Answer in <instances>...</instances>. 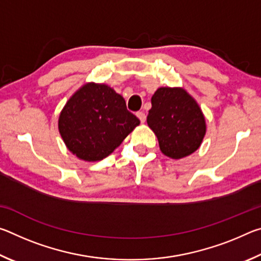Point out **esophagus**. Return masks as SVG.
<instances>
[{
	"label": "esophagus",
	"mask_w": 261,
	"mask_h": 261,
	"mask_svg": "<svg viewBox=\"0 0 261 261\" xmlns=\"http://www.w3.org/2000/svg\"><path fill=\"white\" fill-rule=\"evenodd\" d=\"M136 115H137V117L139 118L141 123H144L145 121H146V115H145L144 112H138Z\"/></svg>",
	"instance_id": "obj_1"
}]
</instances>
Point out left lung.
Returning <instances> with one entry per match:
<instances>
[{
  "label": "left lung",
  "instance_id": "obj_1",
  "mask_svg": "<svg viewBox=\"0 0 261 261\" xmlns=\"http://www.w3.org/2000/svg\"><path fill=\"white\" fill-rule=\"evenodd\" d=\"M147 124L165 155L182 159L199 148L206 123L199 105L180 87H160L152 96Z\"/></svg>",
  "mask_w": 261,
  "mask_h": 261
}]
</instances>
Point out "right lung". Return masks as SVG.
Returning a JSON list of instances; mask_svg holds the SVG:
<instances>
[{
    "label": "right lung",
    "mask_w": 261,
    "mask_h": 261,
    "mask_svg": "<svg viewBox=\"0 0 261 261\" xmlns=\"http://www.w3.org/2000/svg\"><path fill=\"white\" fill-rule=\"evenodd\" d=\"M140 121L125 100L105 84L88 83L62 109L59 131L70 152L84 161H100L120 146Z\"/></svg>",
    "instance_id": "right-lung-1"
}]
</instances>
